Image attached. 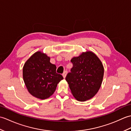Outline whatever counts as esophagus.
<instances>
[{
    "instance_id": "1",
    "label": "esophagus",
    "mask_w": 131,
    "mask_h": 131,
    "mask_svg": "<svg viewBox=\"0 0 131 131\" xmlns=\"http://www.w3.org/2000/svg\"><path fill=\"white\" fill-rule=\"evenodd\" d=\"M66 74H67V71H64L63 73L62 74V76L63 77V78H66Z\"/></svg>"
}]
</instances>
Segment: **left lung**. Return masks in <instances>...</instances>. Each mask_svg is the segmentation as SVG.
Returning <instances> with one entry per match:
<instances>
[{
  "instance_id": "left-lung-1",
  "label": "left lung",
  "mask_w": 131,
  "mask_h": 131,
  "mask_svg": "<svg viewBox=\"0 0 131 131\" xmlns=\"http://www.w3.org/2000/svg\"><path fill=\"white\" fill-rule=\"evenodd\" d=\"M73 68L66 80L71 92L79 101H85L98 92L102 82L104 68L102 63L92 51L82 52L72 58Z\"/></svg>"
}]
</instances>
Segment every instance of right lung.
<instances>
[{
    "instance_id": "add662e5",
    "label": "right lung",
    "mask_w": 131,
    "mask_h": 131,
    "mask_svg": "<svg viewBox=\"0 0 131 131\" xmlns=\"http://www.w3.org/2000/svg\"><path fill=\"white\" fill-rule=\"evenodd\" d=\"M23 74L27 91L40 100L51 96L63 79L56 73V66L50 62V57L41 51L36 52L26 61Z\"/></svg>"
}]
</instances>
